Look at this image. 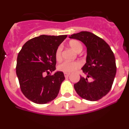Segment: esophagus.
<instances>
[{
	"label": "esophagus",
	"instance_id": "esophagus-1",
	"mask_svg": "<svg viewBox=\"0 0 129 129\" xmlns=\"http://www.w3.org/2000/svg\"><path fill=\"white\" fill-rule=\"evenodd\" d=\"M64 75L65 77H68V76H69L70 74H69V73H64Z\"/></svg>",
	"mask_w": 129,
	"mask_h": 129
}]
</instances>
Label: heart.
<instances>
[{
	"label": "heart",
	"mask_w": 129,
	"mask_h": 129,
	"mask_svg": "<svg viewBox=\"0 0 129 129\" xmlns=\"http://www.w3.org/2000/svg\"><path fill=\"white\" fill-rule=\"evenodd\" d=\"M69 46L77 53H79L83 50V45L77 40H71L69 42ZM61 52H62V46L60 45L57 48L55 53V57L57 61H59L61 59ZM80 67L81 62L79 61H63L58 65L57 69L59 71L62 72L70 73Z\"/></svg>",
	"instance_id": "obj_1"
}]
</instances>
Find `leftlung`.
Segmentation results:
<instances>
[{"instance_id":"1","label":"left lung","mask_w":129,"mask_h":129,"mask_svg":"<svg viewBox=\"0 0 129 129\" xmlns=\"http://www.w3.org/2000/svg\"><path fill=\"white\" fill-rule=\"evenodd\" d=\"M69 38L81 41L86 47V63L82 70L86 77H80L74 84L75 90L81 98L94 101L107 95L111 89L116 74V60L109 45L100 37L89 31L72 34ZM92 79L87 81V77Z\"/></svg>"}]
</instances>
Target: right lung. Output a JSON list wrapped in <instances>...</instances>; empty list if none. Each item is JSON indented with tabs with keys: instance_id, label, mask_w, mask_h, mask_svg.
I'll use <instances>...</instances> for the list:
<instances>
[{
	"instance_id": "obj_1",
	"label": "right lung",
	"mask_w": 129,
	"mask_h": 129,
	"mask_svg": "<svg viewBox=\"0 0 129 129\" xmlns=\"http://www.w3.org/2000/svg\"><path fill=\"white\" fill-rule=\"evenodd\" d=\"M67 37L40 35L26 42L19 52L16 74L22 92L34 103L46 104L57 96L65 79L63 72L57 71L46 77L44 74L55 70V53Z\"/></svg>"
}]
</instances>
